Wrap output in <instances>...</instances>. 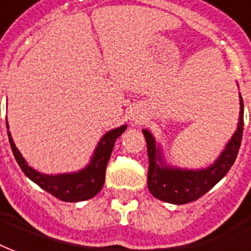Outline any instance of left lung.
<instances>
[{"label":"left lung","instance_id":"left-lung-1","mask_svg":"<svg viewBox=\"0 0 251 251\" xmlns=\"http://www.w3.org/2000/svg\"><path fill=\"white\" fill-rule=\"evenodd\" d=\"M241 112L238 128L234 132L226 149L221 151L212 165L202 169H183L169 167L164 161L161 148L157 145L154 136L148 129H142L148 145L149 191L157 200L175 205L188 203L206 194L210 188L227 175L234 165L239 151L243 135V100L239 93Z\"/></svg>","mask_w":251,"mask_h":251}]
</instances>
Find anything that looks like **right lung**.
Segmentation results:
<instances>
[{"mask_svg":"<svg viewBox=\"0 0 251 251\" xmlns=\"http://www.w3.org/2000/svg\"><path fill=\"white\" fill-rule=\"evenodd\" d=\"M6 128H9L8 123H6ZM126 128L127 126L124 124L122 127L108 131L97 145L94 154L91 157V161L82 171L72 172V174H58V175H46L31 168L24 160L22 153L17 150L9 131H8V136H9V143L13 155L16 158L19 167L24 172V175L36 183L45 191L54 195L61 201L79 202L90 200L101 191L105 183L106 165L112 154L116 139L122 135Z\"/></svg>","mask_w":251,"mask_h":251,"instance_id":"right-lung-1","label":"right lung"}]
</instances>
